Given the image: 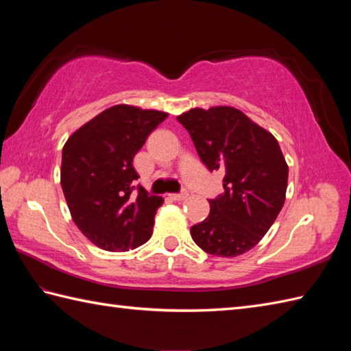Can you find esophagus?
<instances>
[{"instance_id":"obj_1","label":"esophagus","mask_w":351,"mask_h":351,"mask_svg":"<svg viewBox=\"0 0 351 351\" xmlns=\"http://www.w3.org/2000/svg\"><path fill=\"white\" fill-rule=\"evenodd\" d=\"M170 197L173 200H184V199L189 197V191L184 190L181 193H175V195H170Z\"/></svg>"}]
</instances>
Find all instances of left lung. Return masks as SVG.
Instances as JSON below:
<instances>
[{
	"instance_id": "left-lung-1",
	"label": "left lung",
	"mask_w": 351,
	"mask_h": 351,
	"mask_svg": "<svg viewBox=\"0 0 351 351\" xmlns=\"http://www.w3.org/2000/svg\"><path fill=\"white\" fill-rule=\"evenodd\" d=\"M176 119L205 166L225 171V193L210 199L208 217L191 226L193 241L214 256L243 255L285 202L288 166L278 140L234 107L191 108Z\"/></svg>"
}]
</instances>
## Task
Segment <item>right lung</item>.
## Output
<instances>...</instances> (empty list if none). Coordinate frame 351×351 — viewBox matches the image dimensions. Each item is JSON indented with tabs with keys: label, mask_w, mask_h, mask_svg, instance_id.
<instances>
[{
	"label": "right lung",
	"mask_w": 351,
	"mask_h": 351,
	"mask_svg": "<svg viewBox=\"0 0 351 351\" xmlns=\"http://www.w3.org/2000/svg\"><path fill=\"white\" fill-rule=\"evenodd\" d=\"M166 117L164 111L119 104L84 123L63 146L60 182L72 220L104 250L128 252L152 235L164 199L134 187L138 175L132 160Z\"/></svg>",
	"instance_id": "obj_1"
}]
</instances>
